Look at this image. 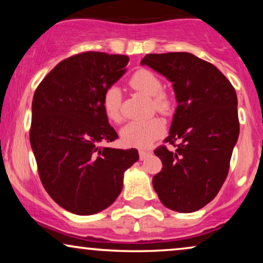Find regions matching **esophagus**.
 Instances as JSON below:
<instances>
[{"label": "esophagus", "instance_id": "esophagus-1", "mask_svg": "<svg viewBox=\"0 0 263 263\" xmlns=\"http://www.w3.org/2000/svg\"><path fill=\"white\" fill-rule=\"evenodd\" d=\"M138 152H140L141 161H143V159H146L147 157H149L151 155H152V152H151V151H147V149H140Z\"/></svg>", "mask_w": 263, "mask_h": 263}]
</instances>
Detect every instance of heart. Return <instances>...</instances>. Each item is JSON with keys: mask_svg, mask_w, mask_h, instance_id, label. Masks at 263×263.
<instances>
[{"mask_svg": "<svg viewBox=\"0 0 263 263\" xmlns=\"http://www.w3.org/2000/svg\"><path fill=\"white\" fill-rule=\"evenodd\" d=\"M129 86L141 95L152 99L156 111L161 114H170L172 100L162 91V81L155 73L147 69H140L134 73L128 81ZM102 107L107 119L112 122H120L121 115V92L117 87H110L104 93ZM164 134V125L161 120L151 119L146 121L129 122L121 129V140L126 146L146 148L157 138Z\"/></svg>", "mask_w": 263, "mask_h": 263, "instance_id": "1", "label": "heart"}]
</instances>
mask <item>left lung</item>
Returning a JSON list of instances; mask_svg holds the SVG:
<instances>
[{"instance_id": "8db88e82", "label": "left lung", "mask_w": 263, "mask_h": 263, "mask_svg": "<svg viewBox=\"0 0 263 263\" xmlns=\"http://www.w3.org/2000/svg\"><path fill=\"white\" fill-rule=\"evenodd\" d=\"M141 65L171 81L178 104L164 140L176 149L155 151L163 168L153 188L168 209L193 213L216 197L228 177L240 134L236 91L215 65L192 53L147 54Z\"/></svg>"}]
</instances>
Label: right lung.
Masks as SVG:
<instances>
[{"label": "right lung", "instance_id": "1", "mask_svg": "<svg viewBox=\"0 0 263 263\" xmlns=\"http://www.w3.org/2000/svg\"><path fill=\"white\" fill-rule=\"evenodd\" d=\"M128 57L86 52L60 62L35 90L29 141L44 189L63 209L91 215L116 200L138 151L100 147L119 138L102 107Z\"/></svg>", "mask_w": 263, "mask_h": 263}]
</instances>
